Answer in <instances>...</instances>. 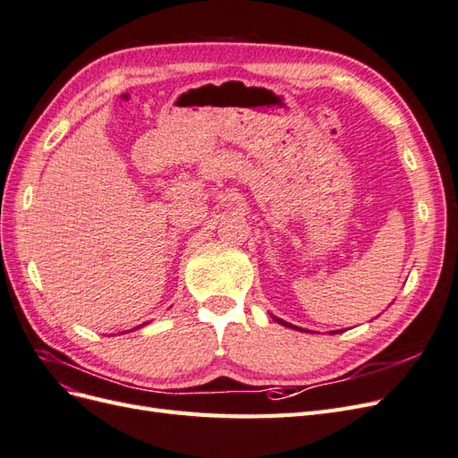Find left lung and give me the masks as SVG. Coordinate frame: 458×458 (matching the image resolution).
Listing matches in <instances>:
<instances>
[{
	"label": "left lung",
	"mask_w": 458,
	"mask_h": 458,
	"mask_svg": "<svg viewBox=\"0 0 458 458\" xmlns=\"http://www.w3.org/2000/svg\"><path fill=\"white\" fill-rule=\"evenodd\" d=\"M275 318V321L276 323H279V325H283V327H288V328H294V330H301L300 327H294V325H290V323H286V321H283V318H279V317H273ZM308 332V330H306ZM338 332L340 330H335V332H330V335H338Z\"/></svg>",
	"instance_id": "1"
}]
</instances>
